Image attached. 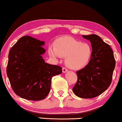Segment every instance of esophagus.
Instances as JSON below:
<instances>
[{"label":"esophagus","mask_w":122,"mask_h":122,"mask_svg":"<svg viewBox=\"0 0 122 122\" xmlns=\"http://www.w3.org/2000/svg\"><path fill=\"white\" fill-rule=\"evenodd\" d=\"M68 71V70H67V69L66 68H65V67H63L62 68V72L63 73H66Z\"/></svg>","instance_id":"34e87169"}]
</instances>
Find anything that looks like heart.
Wrapping results in <instances>:
<instances>
[{"instance_id": "1", "label": "heart", "mask_w": 122, "mask_h": 122, "mask_svg": "<svg viewBox=\"0 0 122 122\" xmlns=\"http://www.w3.org/2000/svg\"><path fill=\"white\" fill-rule=\"evenodd\" d=\"M49 54L53 58L65 57L66 65L71 69L77 70L88 65L92 55V48L89 43L65 37L56 41L54 47L49 49Z\"/></svg>"}]
</instances>
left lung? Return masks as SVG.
I'll return each instance as SVG.
<instances>
[{"mask_svg": "<svg viewBox=\"0 0 122 122\" xmlns=\"http://www.w3.org/2000/svg\"><path fill=\"white\" fill-rule=\"evenodd\" d=\"M82 36L91 43L92 55L88 65L76 72L78 80L72 90L78 97L91 99L101 95L110 86L115 60L112 49L99 36Z\"/></svg>", "mask_w": 122, "mask_h": 122, "instance_id": "left-lung-1", "label": "left lung"}]
</instances>
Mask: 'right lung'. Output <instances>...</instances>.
I'll return each mask as SVG.
<instances>
[{"label":"right lung","mask_w":122,"mask_h":122,"mask_svg":"<svg viewBox=\"0 0 122 122\" xmlns=\"http://www.w3.org/2000/svg\"><path fill=\"white\" fill-rule=\"evenodd\" d=\"M45 42L30 36L21 37L8 54L7 75L15 94L26 100L44 99L50 91L51 78L62 73L60 66L46 63L42 55Z\"/></svg>","instance_id":"right-lung-1"}]
</instances>
